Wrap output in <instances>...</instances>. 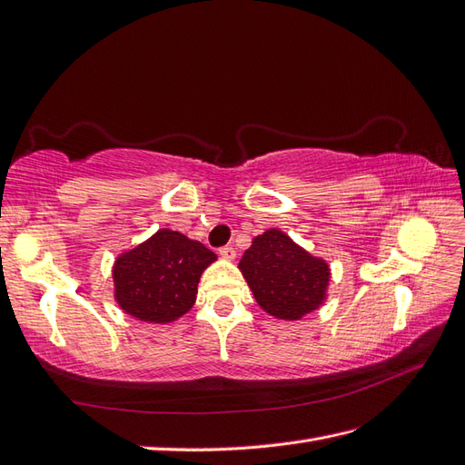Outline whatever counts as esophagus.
<instances>
[{
	"label": "esophagus",
	"instance_id": "esophagus-1",
	"mask_svg": "<svg viewBox=\"0 0 465 465\" xmlns=\"http://www.w3.org/2000/svg\"><path fill=\"white\" fill-rule=\"evenodd\" d=\"M220 255L223 259H233L235 257V250H233L232 245H223V247H220Z\"/></svg>",
	"mask_w": 465,
	"mask_h": 465
}]
</instances>
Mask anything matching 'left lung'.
Instances as JSON below:
<instances>
[{"label":"left lung","instance_id":"obj_1","mask_svg":"<svg viewBox=\"0 0 465 465\" xmlns=\"http://www.w3.org/2000/svg\"><path fill=\"white\" fill-rule=\"evenodd\" d=\"M240 269L259 307L285 321L319 309L331 275L322 259L312 257L279 230L257 235Z\"/></svg>","mask_w":465,"mask_h":465}]
</instances>
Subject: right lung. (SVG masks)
Instances as JSON below:
<instances>
[{"instance_id": "1", "label": "right lung", "mask_w": 465, "mask_h": 465, "mask_svg": "<svg viewBox=\"0 0 465 465\" xmlns=\"http://www.w3.org/2000/svg\"><path fill=\"white\" fill-rule=\"evenodd\" d=\"M212 262L215 253L206 245L180 232L160 230L116 259L114 297L140 321L170 322L192 309L200 275Z\"/></svg>"}]
</instances>
